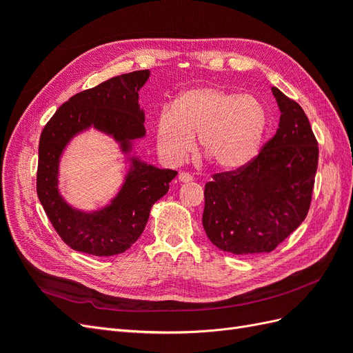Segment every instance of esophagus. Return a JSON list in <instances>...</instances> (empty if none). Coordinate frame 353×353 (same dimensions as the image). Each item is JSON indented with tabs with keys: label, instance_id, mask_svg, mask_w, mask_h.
<instances>
[{
	"label": "esophagus",
	"instance_id": "esophagus-1",
	"mask_svg": "<svg viewBox=\"0 0 353 353\" xmlns=\"http://www.w3.org/2000/svg\"><path fill=\"white\" fill-rule=\"evenodd\" d=\"M178 179L181 181V183H191V181H193V175L188 172H179Z\"/></svg>",
	"mask_w": 353,
	"mask_h": 353
}]
</instances>
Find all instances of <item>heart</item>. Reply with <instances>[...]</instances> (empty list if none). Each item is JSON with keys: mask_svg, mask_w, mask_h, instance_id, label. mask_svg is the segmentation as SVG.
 Segmentation results:
<instances>
[{"mask_svg": "<svg viewBox=\"0 0 353 353\" xmlns=\"http://www.w3.org/2000/svg\"><path fill=\"white\" fill-rule=\"evenodd\" d=\"M266 126L262 104L218 87L185 90L156 116V145L166 162L187 157L199 144L221 169H239L258 154Z\"/></svg>", "mask_w": 353, "mask_h": 353, "instance_id": "b5f03b06", "label": "heart"}]
</instances>
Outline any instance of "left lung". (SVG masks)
I'll use <instances>...</instances> for the list:
<instances>
[{
  "instance_id": "left-lung-1",
  "label": "left lung",
  "mask_w": 353,
  "mask_h": 353,
  "mask_svg": "<svg viewBox=\"0 0 353 353\" xmlns=\"http://www.w3.org/2000/svg\"><path fill=\"white\" fill-rule=\"evenodd\" d=\"M279 130L261 153L205 185L203 228L223 252H272L305 221L318 168V143L303 109L279 88Z\"/></svg>"
}]
</instances>
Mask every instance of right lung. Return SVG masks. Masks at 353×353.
Masks as SVG:
<instances>
[{
	"label": "right lung",
	"instance_id": "right-lung-1",
	"mask_svg": "<svg viewBox=\"0 0 353 353\" xmlns=\"http://www.w3.org/2000/svg\"><path fill=\"white\" fill-rule=\"evenodd\" d=\"M150 70L123 73L74 94L44 126L39 138L37 193L50 222L69 248L92 256H113L140 239L154 203L178 172L159 169L131 156V169L110 205L94 212L73 209L59 191L60 156L72 138L90 128L110 135L130 154L132 141L145 135L138 91Z\"/></svg>",
	"mask_w": 353,
	"mask_h": 353
}]
</instances>
